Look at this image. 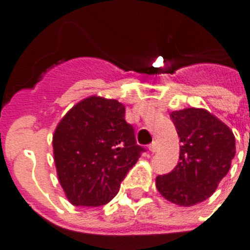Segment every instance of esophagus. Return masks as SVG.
<instances>
[{
    "mask_svg": "<svg viewBox=\"0 0 250 250\" xmlns=\"http://www.w3.org/2000/svg\"><path fill=\"white\" fill-rule=\"evenodd\" d=\"M158 143H156V141H152L151 144L149 145V150L151 152H155V151H158Z\"/></svg>",
    "mask_w": 250,
    "mask_h": 250,
    "instance_id": "34e87169",
    "label": "esophagus"
}]
</instances>
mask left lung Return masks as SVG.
I'll return each mask as SVG.
<instances>
[{"label":"left lung","instance_id":"8db88e82","mask_svg":"<svg viewBox=\"0 0 250 250\" xmlns=\"http://www.w3.org/2000/svg\"><path fill=\"white\" fill-rule=\"evenodd\" d=\"M180 138L179 163L173 171L156 176L155 184L165 199L191 207L213 195L228 174L235 155V138L224 123L204 109L170 114Z\"/></svg>","mask_w":250,"mask_h":250}]
</instances>
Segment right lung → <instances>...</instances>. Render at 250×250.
Returning <instances> with one entry per match:
<instances>
[{
	"label": "right lung",
	"mask_w": 250,
	"mask_h": 250,
	"mask_svg": "<svg viewBox=\"0 0 250 250\" xmlns=\"http://www.w3.org/2000/svg\"><path fill=\"white\" fill-rule=\"evenodd\" d=\"M52 146L59 182L76 207L109 203L145 151L125 120V106L100 96L68 110L55 130Z\"/></svg>",
	"instance_id": "1"
}]
</instances>
